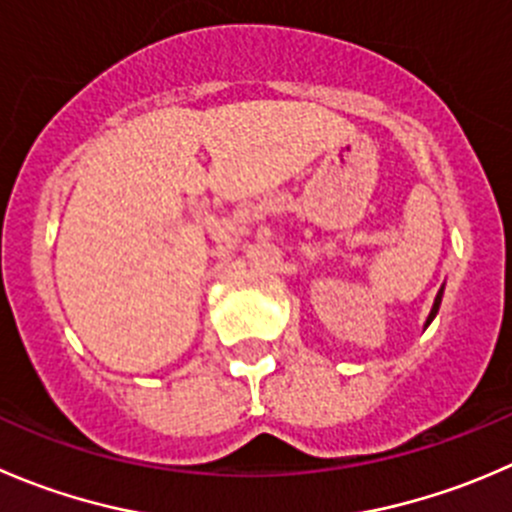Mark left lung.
<instances>
[{"label":"left lung","instance_id":"8db88e82","mask_svg":"<svg viewBox=\"0 0 512 512\" xmlns=\"http://www.w3.org/2000/svg\"><path fill=\"white\" fill-rule=\"evenodd\" d=\"M440 297H443V290H440V292H438V297H435V305H433V310H430V317H428V322H425V325H430V320H433L435 312H438V307H440Z\"/></svg>","mask_w":512,"mask_h":512}]
</instances>
